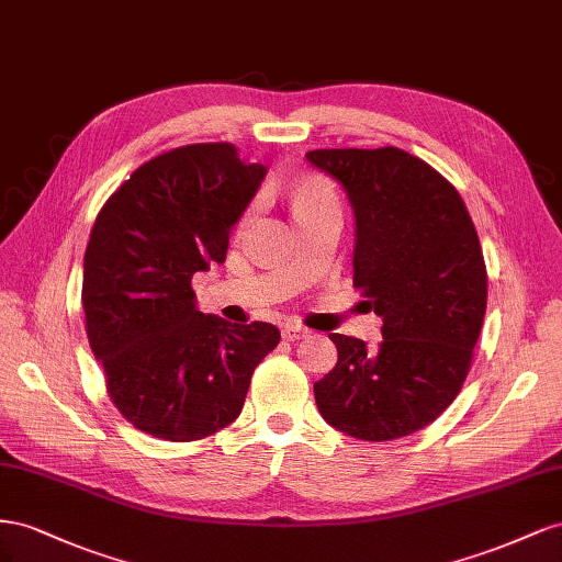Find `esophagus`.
<instances>
[{
	"label": "esophagus",
	"mask_w": 562,
	"mask_h": 562,
	"mask_svg": "<svg viewBox=\"0 0 562 562\" xmlns=\"http://www.w3.org/2000/svg\"><path fill=\"white\" fill-rule=\"evenodd\" d=\"M306 336H308V329L301 325H286L282 329V339H286V341H299V339H306Z\"/></svg>",
	"instance_id": "esophagus-1"
}]
</instances>
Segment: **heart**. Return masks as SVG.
<instances>
[{
    "label": "heart",
    "mask_w": 562,
    "mask_h": 562,
    "mask_svg": "<svg viewBox=\"0 0 562 562\" xmlns=\"http://www.w3.org/2000/svg\"><path fill=\"white\" fill-rule=\"evenodd\" d=\"M327 200H334V192L325 181H319V179H303L294 188V210L296 212L306 210V206L319 204V202H327Z\"/></svg>",
    "instance_id": "1"
}]
</instances>
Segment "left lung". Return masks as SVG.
Returning a JSON list of instances; mask_svg holds the SVG:
<instances>
[{
    "label": "left lung",
    "mask_w": 562,
    "mask_h": 562,
    "mask_svg": "<svg viewBox=\"0 0 562 562\" xmlns=\"http://www.w3.org/2000/svg\"><path fill=\"white\" fill-rule=\"evenodd\" d=\"M346 190L356 218L352 284L383 319L381 344L329 334L336 367L315 403L346 436L383 442L422 430L452 405L487 308L483 249L457 188L400 148L311 150Z\"/></svg>",
    "instance_id": "obj_1"
}]
</instances>
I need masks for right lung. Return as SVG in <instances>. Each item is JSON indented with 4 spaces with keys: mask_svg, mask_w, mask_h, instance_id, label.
Listing matches in <instances>:
<instances>
[{
    "mask_svg": "<svg viewBox=\"0 0 562 562\" xmlns=\"http://www.w3.org/2000/svg\"><path fill=\"white\" fill-rule=\"evenodd\" d=\"M266 171L231 143H195L140 165L95 216L87 336L110 400L155 438L202 440L233 424L256 364L280 344L270 323L204 315L190 286L195 272L226 261Z\"/></svg>",
    "mask_w": 562,
    "mask_h": 562,
    "instance_id": "add662e5",
    "label": "right lung"
}]
</instances>
